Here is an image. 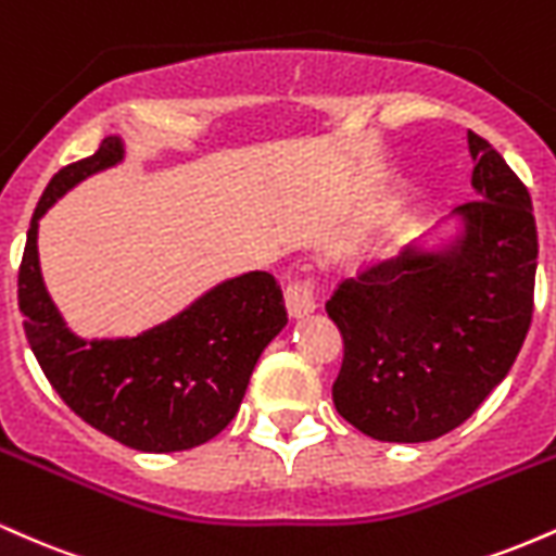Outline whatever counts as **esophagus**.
<instances>
[{
	"mask_svg": "<svg viewBox=\"0 0 556 556\" xmlns=\"http://www.w3.org/2000/svg\"><path fill=\"white\" fill-rule=\"evenodd\" d=\"M285 305H287V314L292 318H303L314 314L318 308L314 282H311V279H298V282H292L285 292Z\"/></svg>",
	"mask_w": 556,
	"mask_h": 556,
	"instance_id": "34e87169",
	"label": "esophagus"
}]
</instances>
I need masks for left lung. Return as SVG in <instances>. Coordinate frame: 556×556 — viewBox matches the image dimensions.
Returning a JSON list of instances; mask_svg holds the SVG:
<instances>
[{
	"label": "left lung",
	"mask_w": 556,
	"mask_h": 556,
	"mask_svg": "<svg viewBox=\"0 0 556 556\" xmlns=\"http://www.w3.org/2000/svg\"><path fill=\"white\" fill-rule=\"evenodd\" d=\"M468 149L478 201L455 208L457 240L444 251L405 248L327 300L344 342L334 407L379 442H431L465 424L513 368L531 327V195L489 140L468 130Z\"/></svg>",
	"instance_id": "left-lung-1"
}]
</instances>
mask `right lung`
Masks as SVG:
<instances>
[{"label": "right lung", "instance_id": "add662e5", "mask_svg": "<svg viewBox=\"0 0 556 556\" xmlns=\"http://www.w3.org/2000/svg\"><path fill=\"white\" fill-rule=\"evenodd\" d=\"M123 156V138L106 136L93 156L52 177L28 227L17 303L38 366L75 416L132 450L180 452L214 439L235 418L261 353L285 329L287 311L277 279L248 271L138 337H75L43 287L38 219L70 188Z\"/></svg>", "mask_w": 556, "mask_h": 556}]
</instances>
